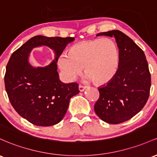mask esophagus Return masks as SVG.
<instances>
[{
  "label": "esophagus",
  "instance_id": "obj_1",
  "mask_svg": "<svg viewBox=\"0 0 157 157\" xmlns=\"http://www.w3.org/2000/svg\"><path fill=\"white\" fill-rule=\"evenodd\" d=\"M86 89V86H82V85L79 86V90H80V92H83Z\"/></svg>",
  "mask_w": 157,
  "mask_h": 157
}]
</instances>
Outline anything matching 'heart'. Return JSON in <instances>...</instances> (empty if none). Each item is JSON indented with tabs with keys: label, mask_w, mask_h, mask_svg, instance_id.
Returning a JSON list of instances; mask_svg holds the SVG:
<instances>
[{
	"label": "heart",
	"mask_w": 157,
	"mask_h": 157,
	"mask_svg": "<svg viewBox=\"0 0 157 157\" xmlns=\"http://www.w3.org/2000/svg\"><path fill=\"white\" fill-rule=\"evenodd\" d=\"M119 65V51L112 39H91L75 44L58 59V65L68 81L81 74L96 84H104L114 77Z\"/></svg>",
	"instance_id": "heart-1"
}]
</instances>
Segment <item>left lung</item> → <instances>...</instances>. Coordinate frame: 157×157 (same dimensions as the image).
<instances>
[{"mask_svg": "<svg viewBox=\"0 0 157 157\" xmlns=\"http://www.w3.org/2000/svg\"><path fill=\"white\" fill-rule=\"evenodd\" d=\"M97 36L115 37L119 65L114 77L98 88L100 96L94 111L104 121L117 124L130 119L146 104L151 86V74L143 51L124 33L112 30Z\"/></svg>", "mask_w": 157, "mask_h": 157, "instance_id": "1", "label": "left lung"}]
</instances>
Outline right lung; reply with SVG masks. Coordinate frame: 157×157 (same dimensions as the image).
<instances>
[{
  "mask_svg": "<svg viewBox=\"0 0 157 157\" xmlns=\"http://www.w3.org/2000/svg\"><path fill=\"white\" fill-rule=\"evenodd\" d=\"M72 37L36 36L17 49L10 56L4 76L5 89L15 111L33 124L52 126L63 118L71 98L78 94L77 82L63 83L59 80L58 58ZM46 45L53 49L55 59L46 67L34 68L28 62L33 47Z\"/></svg>",
  "mask_w": 157,
  "mask_h": 157,
  "instance_id": "1",
  "label": "right lung"
}]
</instances>
